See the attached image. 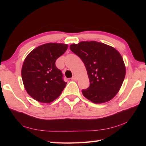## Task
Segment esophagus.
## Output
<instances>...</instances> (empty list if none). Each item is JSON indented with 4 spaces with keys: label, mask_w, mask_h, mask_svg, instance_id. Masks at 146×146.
Here are the masks:
<instances>
[{
    "label": "esophagus",
    "mask_w": 146,
    "mask_h": 146,
    "mask_svg": "<svg viewBox=\"0 0 146 146\" xmlns=\"http://www.w3.org/2000/svg\"><path fill=\"white\" fill-rule=\"evenodd\" d=\"M71 80H77V78H76V76L75 75H74L72 78H71Z\"/></svg>",
    "instance_id": "esophagus-1"
}]
</instances>
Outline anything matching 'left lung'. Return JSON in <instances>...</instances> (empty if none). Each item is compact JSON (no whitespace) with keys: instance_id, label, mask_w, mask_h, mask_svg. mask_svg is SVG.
<instances>
[{"instance_id":"8db88e82","label":"left lung","mask_w":146,"mask_h":146,"mask_svg":"<svg viewBox=\"0 0 146 146\" xmlns=\"http://www.w3.org/2000/svg\"><path fill=\"white\" fill-rule=\"evenodd\" d=\"M70 49L81 58L87 70L90 86L82 90L87 99L95 104L108 102L119 91L125 76V66L120 53L97 41L72 44Z\"/></svg>"}]
</instances>
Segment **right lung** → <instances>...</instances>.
I'll return each mask as SVG.
<instances>
[{"label": "right lung", "instance_id": "add662e5", "mask_svg": "<svg viewBox=\"0 0 146 146\" xmlns=\"http://www.w3.org/2000/svg\"><path fill=\"white\" fill-rule=\"evenodd\" d=\"M68 44L47 43L35 48L26 56L21 75L27 93L38 102L50 103L66 86L55 61L66 52Z\"/></svg>", "mask_w": 146, "mask_h": 146}]
</instances>
